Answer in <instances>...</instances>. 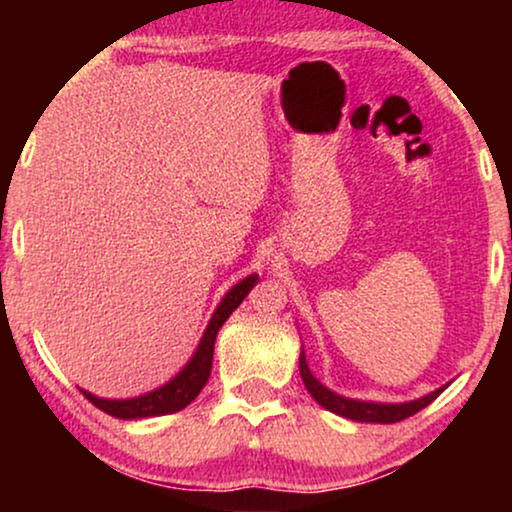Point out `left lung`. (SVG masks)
<instances>
[{
  "label": "left lung",
  "mask_w": 512,
  "mask_h": 512,
  "mask_svg": "<svg viewBox=\"0 0 512 512\" xmlns=\"http://www.w3.org/2000/svg\"><path fill=\"white\" fill-rule=\"evenodd\" d=\"M300 377H303L305 389L310 391V396L317 401L321 408L335 412V415L354 419V422H373V424H394L401 422L405 417H412L415 412L424 410L426 405L436 401V398L443 394L445 387H440L431 394H426L417 401H408V403H370V401H354V398H345L335 391L326 389L317 377L312 375V370L307 368L305 361V352H300Z\"/></svg>",
  "instance_id": "8db88e82"
}]
</instances>
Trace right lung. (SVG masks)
Instances as JSON below:
<instances>
[{
  "label": "right lung",
  "instance_id": "add662e5",
  "mask_svg": "<svg viewBox=\"0 0 512 512\" xmlns=\"http://www.w3.org/2000/svg\"><path fill=\"white\" fill-rule=\"evenodd\" d=\"M258 282V275H249L242 279L240 284H235L223 300L216 307L212 319L202 333V340L191 361L172 377L170 382L163 387L149 391V394L137 396V398H125V401H116V398H100L90 391L81 389V394L88 398L95 408L107 412L111 417L118 419H144V417H158V415H172V412L184 410L188 403L195 401V396L200 394L212 373V359H214V342L219 328L226 324V319L233 314V310L240 307V303L247 298V293L254 289Z\"/></svg>",
  "mask_w": 512,
  "mask_h": 512
}]
</instances>
